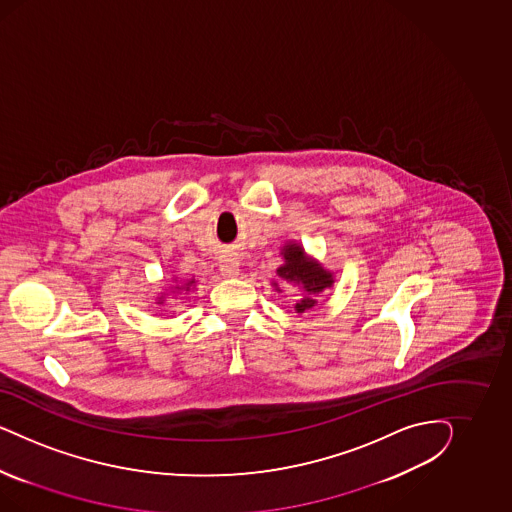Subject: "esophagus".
<instances>
[{"label":"esophagus","mask_w":512,"mask_h":512,"mask_svg":"<svg viewBox=\"0 0 512 512\" xmlns=\"http://www.w3.org/2000/svg\"><path fill=\"white\" fill-rule=\"evenodd\" d=\"M238 268H240V264L236 259H223L221 263H219V270H221V276H225V278H234V276H238Z\"/></svg>","instance_id":"34e87169"}]
</instances>
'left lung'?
<instances>
[{"label":"left lung","instance_id":"obj_1","mask_svg":"<svg viewBox=\"0 0 512 512\" xmlns=\"http://www.w3.org/2000/svg\"><path fill=\"white\" fill-rule=\"evenodd\" d=\"M281 255H283V264L276 270L279 278L300 285L306 293L300 302H296V313L313 310L317 306V296L325 293L326 289H330L334 285L332 272H328L323 268V264L308 257L304 253V248H300L296 244L283 246ZM274 285L278 287V283H274Z\"/></svg>","mask_w":512,"mask_h":512}]
</instances>
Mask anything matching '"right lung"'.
<instances>
[{
    "label": "right lung",
    "instance_id": "add662e5",
    "mask_svg": "<svg viewBox=\"0 0 512 512\" xmlns=\"http://www.w3.org/2000/svg\"><path fill=\"white\" fill-rule=\"evenodd\" d=\"M193 285H195V279H187L182 285H178V279H176V287L172 291H189ZM157 304H163V298H159Z\"/></svg>",
    "mask_w": 512,
    "mask_h": 512
}]
</instances>
